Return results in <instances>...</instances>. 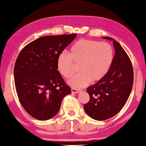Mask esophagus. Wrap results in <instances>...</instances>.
<instances>
[{"label": "esophagus", "instance_id": "esophagus-1", "mask_svg": "<svg viewBox=\"0 0 146 146\" xmlns=\"http://www.w3.org/2000/svg\"><path fill=\"white\" fill-rule=\"evenodd\" d=\"M71 91L74 93H79V92H80L81 90L79 89H75V88H72Z\"/></svg>", "mask_w": 146, "mask_h": 146}]
</instances>
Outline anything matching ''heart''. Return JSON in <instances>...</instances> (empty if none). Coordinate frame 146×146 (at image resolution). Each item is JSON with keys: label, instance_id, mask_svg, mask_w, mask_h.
I'll return each instance as SVG.
<instances>
[{"label": "heart", "instance_id": "heart-1", "mask_svg": "<svg viewBox=\"0 0 146 146\" xmlns=\"http://www.w3.org/2000/svg\"><path fill=\"white\" fill-rule=\"evenodd\" d=\"M114 49L109 42L81 39L69 49L68 55L60 54L57 57V68L66 79L70 78L80 66V72L69 81L76 88L85 87L90 81L96 82L108 73L114 60Z\"/></svg>", "mask_w": 146, "mask_h": 146}]
</instances>
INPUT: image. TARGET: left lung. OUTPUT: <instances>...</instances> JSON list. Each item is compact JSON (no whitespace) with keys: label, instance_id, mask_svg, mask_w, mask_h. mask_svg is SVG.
I'll use <instances>...</instances> for the list:
<instances>
[{"label":"left lung","instance_id":"left-lung-1","mask_svg":"<svg viewBox=\"0 0 146 146\" xmlns=\"http://www.w3.org/2000/svg\"><path fill=\"white\" fill-rule=\"evenodd\" d=\"M103 38L113 40L115 56L107 75L87 89L90 100L84 105L86 113L98 121L111 118L121 111L131 94L134 80L132 63L125 51L113 38Z\"/></svg>","mask_w":146,"mask_h":146}]
</instances>
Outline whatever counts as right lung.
<instances>
[{
  "mask_svg": "<svg viewBox=\"0 0 146 146\" xmlns=\"http://www.w3.org/2000/svg\"><path fill=\"white\" fill-rule=\"evenodd\" d=\"M76 33L47 35L23 48L14 66L19 100L25 111L39 120L58 113L62 100L71 89L57 70V57L75 39Z\"/></svg>",
  "mask_w": 146,
  "mask_h": 146,
  "instance_id": "1",
  "label": "right lung"
}]
</instances>
